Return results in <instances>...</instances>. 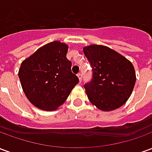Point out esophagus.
Wrapping results in <instances>:
<instances>
[{
    "label": "esophagus",
    "mask_w": 152,
    "mask_h": 152,
    "mask_svg": "<svg viewBox=\"0 0 152 152\" xmlns=\"http://www.w3.org/2000/svg\"><path fill=\"white\" fill-rule=\"evenodd\" d=\"M77 76H78V78H79L80 82H81V80H82V74H81V73H78V74H77Z\"/></svg>",
    "instance_id": "1"
}]
</instances>
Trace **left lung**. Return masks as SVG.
I'll use <instances>...</instances> for the list:
<instances>
[{
	"mask_svg": "<svg viewBox=\"0 0 152 152\" xmlns=\"http://www.w3.org/2000/svg\"><path fill=\"white\" fill-rule=\"evenodd\" d=\"M83 50L93 72L91 81L85 85L90 102L104 112L124 105L130 97L136 82L132 63L104 45H91Z\"/></svg>",
	"mask_w": 152,
	"mask_h": 152,
	"instance_id": "left-lung-1",
	"label": "left lung"
}]
</instances>
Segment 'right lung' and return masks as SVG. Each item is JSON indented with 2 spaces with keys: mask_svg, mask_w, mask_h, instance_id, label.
Wrapping results in <instances>:
<instances>
[{
  "mask_svg": "<svg viewBox=\"0 0 152 152\" xmlns=\"http://www.w3.org/2000/svg\"><path fill=\"white\" fill-rule=\"evenodd\" d=\"M67 45L53 41L40 47L23 61L18 77L31 104L44 111H54L66 101L79 82L66 58Z\"/></svg>",
  "mask_w": 152,
  "mask_h": 152,
  "instance_id": "obj_1",
  "label": "right lung"
}]
</instances>
